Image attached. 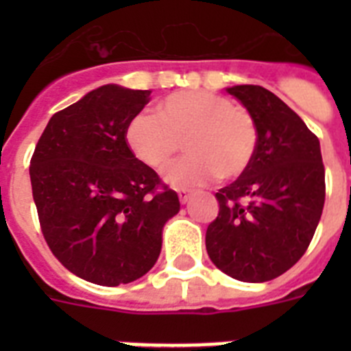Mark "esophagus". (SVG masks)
Instances as JSON below:
<instances>
[{"label": "esophagus", "instance_id": "34e87169", "mask_svg": "<svg viewBox=\"0 0 351 351\" xmlns=\"http://www.w3.org/2000/svg\"><path fill=\"white\" fill-rule=\"evenodd\" d=\"M178 195H179V200H181V204L190 202V198L193 197V193H191L190 190H178Z\"/></svg>", "mask_w": 351, "mask_h": 351}]
</instances>
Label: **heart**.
Masks as SVG:
<instances>
[{
  "label": "heart",
  "instance_id": "b5f03b06",
  "mask_svg": "<svg viewBox=\"0 0 351 351\" xmlns=\"http://www.w3.org/2000/svg\"><path fill=\"white\" fill-rule=\"evenodd\" d=\"M182 141L188 156L165 178L178 188H195L218 176L226 181L243 176L255 158L258 133L250 112L209 91L172 93L158 105V114L135 116L126 128L130 149L151 169L169 165Z\"/></svg>",
  "mask_w": 351,
  "mask_h": 351
}]
</instances>
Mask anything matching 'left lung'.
I'll return each mask as SVG.
<instances>
[{
	"label": "left lung",
	"instance_id": "1",
	"mask_svg": "<svg viewBox=\"0 0 351 351\" xmlns=\"http://www.w3.org/2000/svg\"><path fill=\"white\" fill-rule=\"evenodd\" d=\"M258 133L250 169L216 193L219 213L207 226V255L246 283L271 281L306 253L325 202L320 141L283 100L262 86H234Z\"/></svg>",
	"mask_w": 351,
	"mask_h": 351
}]
</instances>
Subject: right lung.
Instances as JSON below:
<instances>
[{
    "label": "right lung",
    "instance_id": "right-lung-1",
    "mask_svg": "<svg viewBox=\"0 0 351 351\" xmlns=\"http://www.w3.org/2000/svg\"><path fill=\"white\" fill-rule=\"evenodd\" d=\"M151 91L107 84L56 112L31 158L43 237L64 267L89 283L117 287L151 271L179 197L161 186L126 142Z\"/></svg>",
    "mask_w": 351,
    "mask_h": 351
}]
</instances>
